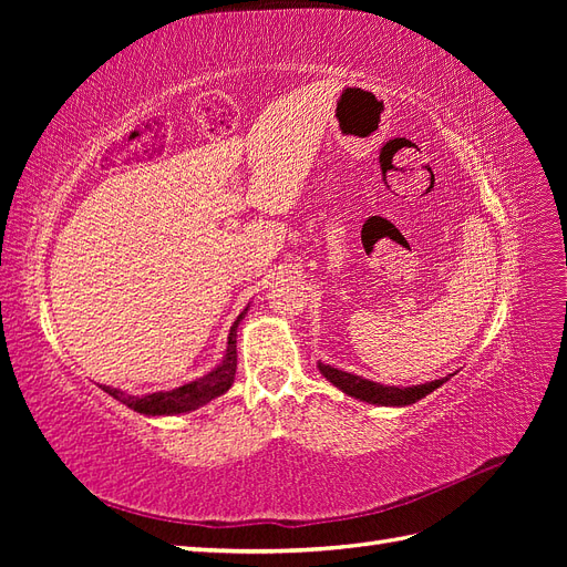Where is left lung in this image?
Returning a JSON list of instances; mask_svg holds the SVG:
<instances>
[{"label":"left lung","mask_w":567,"mask_h":567,"mask_svg":"<svg viewBox=\"0 0 567 567\" xmlns=\"http://www.w3.org/2000/svg\"><path fill=\"white\" fill-rule=\"evenodd\" d=\"M319 371L323 373L326 381H331L338 390L350 394V398H357V400L369 402V404H379V406L414 404L421 398H425V394H431L433 390H437L444 381H447V379H440V381H431V383H423V385L394 388V385H381V383L367 381V379H362V375L340 371V369H333V367L321 364V362H319Z\"/></svg>","instance_id":"obj_1"}]
</instances>
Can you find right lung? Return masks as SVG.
<instances>
[{"instance_id":"obj_1","label":"right lung","mask_w":567,"mask_h":567,"mask_svg":"<svg viewBox=\"0 0 567 567\" xmlns=\"http://www.w3.org/2000/svg\"><path fill=\"white\" fill-rule=\"evenodd\" d=\"M244 315H246V310L238 315V319L231 326L227 354H225V359H221V364L217 369H213L208 375H203V379L192 381V383H186V385L175 388V390H167V392L144 394V398H134V394H125L123 390L109 388V385H104V390L117 402H123L130 409L140 411V414H146V416L184 414V411L198 409L205 402L219 398V394H225L234 383V373H236V329H238V323H241Z\"/></svg>"}]
</instances>
